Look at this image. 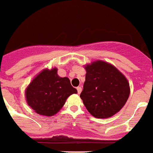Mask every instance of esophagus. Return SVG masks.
<instances>
[{
  "label": "esophagus",
  "instance_id": "esophagus-1",
  "mask_svg": "<svg viewBox=\"0 0 153 153\" xmlns=\"http://www.w3.org/2000/svg\"><path fill=\"white\" fill-rule=\"evenodd\" d=\"M76 89H77V93L78 94H80L81 93V91H82V88H81V86H79V87H77L76 88Z\"/></svg>",
  "mask_w": 153,
  "mask_h": 153
}]
</instances>
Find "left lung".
I'll use <instances>...</instances> for the list:
<instances>
[{
	"label": "left lung",
	"mask_w": 153,
	"mask_h": 153,
	"mask_svg": "<svg viewBox=\"0 0 153 153\" xmlns=\"http://www.w3.org/2000/svg\"><path fill=\"white\" fill-rule=\"evenodd\" d=\"M85 81L80 97L87 111L97 119L112 117L124 106L130 85L123 73L113 64L95 60L85 66Z\"/></svg>",
	"instance_id": "8db88e82"
}]
</instances>
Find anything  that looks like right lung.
<instances>
[{
  "label": "right lung",
  "mask_w": 153,
  "mask_h": 153,
  "mask_svg": "<svg viewBox=\"0 0 153 153\" xmlns=\"http://www.w3.org/2000/svg\"><path fill=\"white\" fill-rule=\"evenodd\" d=\"M57 71L56 68H44L26 88V102L40 115H55L61 110L70 95L77 94L69 79L60 77Z\"/></svg>",
  "instance_id": "1"
}]
</instances>
